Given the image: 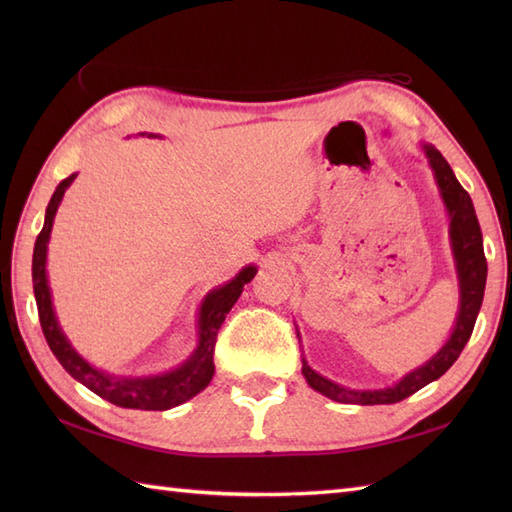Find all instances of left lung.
<instances>
[{
	"mask_svg": "<svg viewBox=\"0 0 512 512\" xmlns=\"http://www.w3.org/2000/svg\"><path fill=\"white\" fill-rule=\"evenodd\" d=\"M424 154H427L433 171H436L438 187L442 191L444 204H447L449 215H451V244H453V255L455 264H458V275H460V314L458 321H455V328L447 345L431 358L429 363L418 367L416 372L407 374L400 380L396 387L387 389H376V391H354L343 385H336L332 380L319 376L310 365L301 358V372L306 376L308 385L317 389L319 394L328 396L336 402H345V405H394L416 394L418 389L424 385L438 380L447 369L458 361L462 354L464 345L469 343L475 319L480 314L482 299H484V288H486V257H484V244H482V231L480 222H477V215L473 209L471 195L464 191L458 178L453 176V169L449 162L436 147L424 145Z\"/></svg>",
	"mask_w": 512,
	"mask_h": 512,
	"instance_id": "obj_1",
	"label": "left lung"
}]
</instances>
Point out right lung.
<instances>
[{
  "label": "right lung",
  "instance_id": "obj_1",
  "mask_svg": "<svg viewBox=\"0 0 512 512\" xmlns=\"http://www.w3.org/2000/svg\"><path fill=\"white\" fill-rule=\"evenodd\" d=\"M74 178L76 173H72L70 178H65L57 187V191L52 193V200L46 209V222H43L41 233L37 235L35 253H32V288H35L43 336H46L52 354L57 356V361L63 365L65 372L79 380V383H83L90 391H94L96 396L110 400L112 405L125 407V409H145V411H165V409L176 407L180 402L200 394V391L211 383V378L215 374L213 354H215L217 332H220L226 314L231 312L235 301L239 299V295H242L244 286L257 275V268L255 266L244 268L233 281H228L226 286L213 290L211 295L204 299L200 308V321H198V332H200L198 350L191 354L189 361L182 367L173 369L169 374L151 376V378H114L110 374H103L99 369H94L85 363L83 358L74 352V347L68 343V339L63 336L57 317H54L48 277H46V250H48V239L52 231V220H54V213L59 209V202L63 198L65 189L70 187Z\"/></svg>",
  "mask_w": 512,
  "mask_h": 512
}]
</instances>
